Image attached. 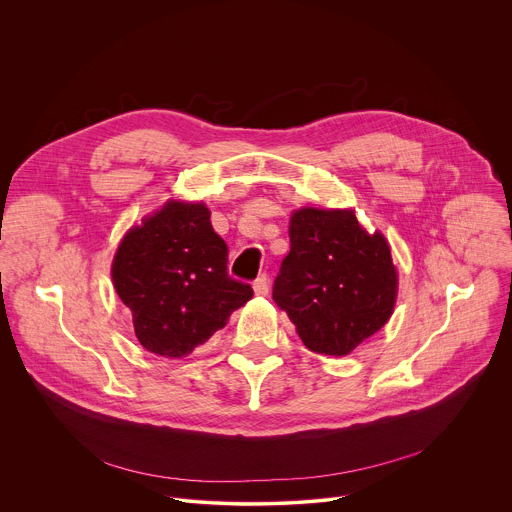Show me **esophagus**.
Instances as JSON below:
<instances>
[{
    "mask_svg": "<svg viewBox=\"0 0 512 512\" xmlns=\"http://www.w3.org/2000/svg\"><path fill=\"white\" fill-rule=\"evenodd\" d=\"M253 289H255V295H267L269 293V279L265 273H261L255 281H253Z\"/></svg>",
    "mask_w": 512,
    "mask_h": 512,
    "instance_id": "esophagus-1",
    "label": "esophagus"
}]
</instances>
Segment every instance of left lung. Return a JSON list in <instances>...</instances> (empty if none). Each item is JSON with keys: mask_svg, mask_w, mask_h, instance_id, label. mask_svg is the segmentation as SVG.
<instances>
[{"mask_svg": "<svg viewBox=\"0 0 512 512\" xmlns=\"http://www.w3.org/2000/svg\"><path fill=\"white\" fill-rule=\"evenodd\" d=\"M291 251L273 283L275 303L315 354L346 356L386 325L398 291L388 241L352 211L299 209Z\"/></svg>", "mask_w": 512, "mask_h": 512, "instance_id": "1", "label": "left lung"}]
</instances>
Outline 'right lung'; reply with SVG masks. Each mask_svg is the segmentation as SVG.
Wrapping results in <instances>:
<instances>
[{
    "mask_svg": "<svg viewBox=\"0 0 512 512\" xmlns=\"http://www.w3.org/2000/svg\"><path fill=\"white\" fill-rule=\"evenodd\" d=\"M227 261V243L201 203H166L126 233L112 281L148 352L189 356L253 297L249 283L229 275Z\"/></svg>",
    "mask_w": 512,
    "mask_h": 512,
    "instance_id": "add662e5",
    "label": "right lung"
}]
</instances>
